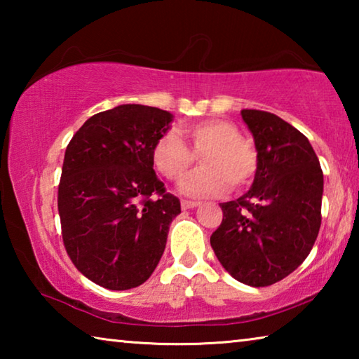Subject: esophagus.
Masks as SVG:
<instances>
[{
	"label": "esophagus",
	"instance_id": "1",
	"mask_svg": "<svg viewBox=\"0 0 359 359\" xmlns=\"http://www.w3.org/2000/svg\"><path fill=\"white\" fill-rule=\"evenodd\" d=\"M198 205H199V203H196V201H187V199H182V209L184 210L194 209V208H198Z\"/></svg>",
	"mask_w": 359,
	"mask_h": 359
}]
</instances>
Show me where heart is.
Wrapping results in <instances>:
<instances>
[{"mask_svg": "<svg viewBox=\"0 0 359 359\" xmlns=\"http://www.w3.org/2000/svg\"><path fill=\"white\" fill-rule=\"evenodd\" d=\"M185 135L192 150L180 137ZM201 156L203 169L182 184L190 196H217L229 188H242L250 184L257 174V154L250 144L241 137V131L226 120H204L199 123L180 126L177 131L168 130L151 147V161L168 180L180 182Z\"/></svg>", "mask_w": 359, "mask_h": 359, "instance_id": "heart-1", "label": "heart"}]
</instances>
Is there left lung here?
<instances>
[{
	"label": "left lung",
	"instance_id": "1",
	"mask_svg": "<svg viewBox=\"0 0 359 359\" xmlns=\"http://www.w3.org/2000/svg\"><path fill=\"white\" fill-rule=\"evenodd\" d=\"M257 147L250 190L223 203L210 236L218 261L236 280L269 287L302 264L321 224L323 171L309 139L276 114L244 109Z\"/></svg>",
	"mask_w": 359,
	"mask_h": 359
}]
</instances>
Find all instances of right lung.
I'll return each instance as SVG.
<instances>
[{
  "instance_id": "1",
  "label": "right lung",
  "mask_w": 359,
  "mask_h": 359,
  "mask_svg": "<svg viewBox=\"0 0 359 359\" xmlns=\"http://www.w3.org/2000/svg\"><path fill=\"white\" fill-rule=\"evenodd\" d=\"M171 120L158 107L121 104L90 117L66 147L63 244L77 271L102 288L139 287L165 252L180 201L156 177L151 147Z\"/></svg>"
}]
</instances>
